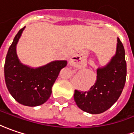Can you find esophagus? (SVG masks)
I'll use <instances>...</instances> for the list:
<instances>
[{"label":"esophagus","instance_id":"obj_1","mask_svg":"<svg viewBox=\"0 0 134 134\" xmlns=\"http://www.w3.org/2000/svg\"><path fill=\"white\" fill-rule=\"evenodd\" d=\"M69 63H70V64L71 66L76 67H78V66H79V64H80L79 61H78V57L76 55L72 56V57L70 58V59Z\"/></svg>","mask_w":134,"mask_h":134}]
</instances>
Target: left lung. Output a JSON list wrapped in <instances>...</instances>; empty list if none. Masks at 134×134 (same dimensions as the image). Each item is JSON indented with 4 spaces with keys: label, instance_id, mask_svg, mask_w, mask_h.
Listing matches in <instances>:
<instances>
[{
    "label": "left lung",
    "instance_id": "1",
    "mask_svg": "<svg viewBox=\"0 0 134 134\" xmlns=\"http://www.w3.org/2000/svg\"><path fill=\"white\" fill-rule=\"evenodd\" d=\"M126 76L125 49L118 38L116 54L106 67L97 69L94 85L88 91L75 90L74 100L76 105L91 114L107 111L119 98L125 87Z\"/></svg>",
    "mask_w": 134,
    "mask_h": 134
}]
</instances>
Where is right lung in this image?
I'll list each match as a JSON object with an SVG mask.
<instances>
[{"label": "right lung", "mask_w": 134, "mask_h": 134, "mask_svg": "<svg viewBox=\"0 0 134 134\" xmlns=\"http://www.w3.org/2000/svg\"><path fill=\"white\" fill-rule=\"evenodd\" d=\"M25 27L19 30L9 46L4 64V77L7 89L16 101L27 107H37L48 100L52 85L67 62L55 61L36 69L21 64L16 44Z\"/></svg>", "instance_id": "add662e5"}]
</instances>
